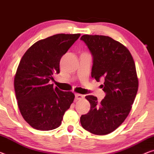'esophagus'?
Segmentation results:
<instances>
[{
	"mask_svg": "<svg viewBox=\"0 0 154 154\" xmlns=\"http://www.w3.org/2000/svg\"><path fill=\"white\" fill-rule=\"evenodd\" d=\"M75 98H76L77 100H82V99L83 98V96L82 94H75Z\"/></svg>",
	"mask_w": 154,
	"mask_h": 154,
	"instance_id": "obj_1",
	"label": "esophagus"
}]
</instances>
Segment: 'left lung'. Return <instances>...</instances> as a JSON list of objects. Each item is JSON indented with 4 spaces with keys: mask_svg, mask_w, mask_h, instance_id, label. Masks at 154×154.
Segmentation results:
<instances>
[{
    "mask_svg": "<svg viewBox=\"0 0 154 154\" xmlns=\"http://www.w3.org/2000/svg\"><path fill=\"white\" fill-rule=\"evenodd\" d=\"M80 39L93 57L91 76L103 81L100 88L106 93L100 103L96 96H85L90 110L81 117V124L91 133L105 135L118 128L131 110L139 88L136 66L128 49L109 36L85 35Z\"/></svg>",
    "mask_w": 154,
    "mask_h": 154,
    "instance_id": "left-lung-1",
    "label": "left lung"
}]
</instances>
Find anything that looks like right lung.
Segmentation results:
<instances>
[{"label":"right lung","mask_w":154,"mask_h":154,"mask_svg":"<svg viewBox=\"0 0 154 154\" xmlns=\"http://www.w3.org/2000/svg\"><path fill=\"white\" fill-rule=\"evenodd\" d=\"M80 34H58L37 41L25 52L14 78L17 105L23 118L33 128L51 130L60 126L75 98L72 92L54 88L53 75L60 61Z\"/></svg>","instance_id":"1"}]
</instances>
